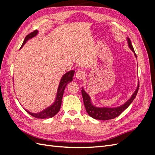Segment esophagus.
I'll list each match as a JSON object with an SVG mask.
<instances>
[{"instance_id": "obj_1", "label": "esophagus", "mask_w": 155, "mask_h": 155, "mask_svg": "<svg viewBox=\"0 0 155 155\" xmlns=\"http://www.w3.org/2000/svg\"><path fill=\"white\" fill-rule=\"evenodd\" d=\"M85 72L81 70H78L76 73V77L79 79H81L85 78Z\"/></svg>"}]
</instances>
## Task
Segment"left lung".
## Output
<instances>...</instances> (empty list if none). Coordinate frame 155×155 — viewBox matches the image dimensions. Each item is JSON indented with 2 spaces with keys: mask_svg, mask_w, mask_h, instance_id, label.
<instances>
[{
  "mask_svg": "<svg viewBox=\"0 0 155 155\" xmlns=\"http://www.w3.org/2000/svg\"><path fill=\"white\" fill-rule=\"evenodd\" d=\"M127 43L129 48L132 50L134 54V56L137 58V55L135 54V51L134 50V48L131 44V42L129 38L127 37ZM139 88V84L137 86V89H136L134 92L133 94V95L127 101L125 104H122L120 106L116 107H96L92 104L91 101V98L88 94L85 91L83 88L82 87L81 90V94L83 96V100L84 102V105H85L86 111L87 112L88 114L92 118H94L96 120H111L116 118L117 116L121 114L125 109H126L132 103L137 96V92L138 91Z\"/></svg>",
  "mask_w": 155,
  "mask_h": 155,
  "instance_id": "obj_1",
  "label": "left lung"
}]
</instances>
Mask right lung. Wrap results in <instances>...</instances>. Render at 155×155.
Segmentation results:
<instances>
[{"mask_svg": "<svg viewBox=\"0 0 155 155\" xmlns=\"http://www.w3.org/2000/svg\"><path fill=\"white\" fill-rule=\"evenodd\" d=\"M38 33H39L38 30H35L28 35L25 37L24 41H23L21 48L25 45V43L28 41L32 39L33 37H35L37 34H38ZM74 72H75L74 70H70V71H68V72L65 73L62 76L59 84L55 100L52 104L50 105L48 107L46 108V109H45L42 111L37 112V113H34V112H31L27 110H26V111L32 116L35 117V118H41V119L51 118V117L54 116L55 114H57L60 110L61 106L62 98H63L65 87H66L68 83H69L70 82H71L72 81V78L74 75Z\"/></svg>", "mask_w": 155, "mask_h": 155, "instance_id": "right-lung-1", "label": "right lung"}]
</instances>
